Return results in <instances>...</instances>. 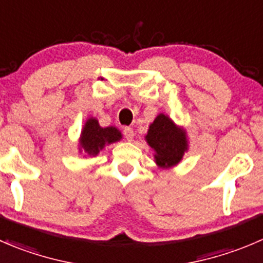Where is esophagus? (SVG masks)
<instances>
[{"label":"esophagus","mask_w":263,"mask_h":263,"mask_svg":"<svg viewBox=\"0 0 263 263\" xmlns=\"http://www.w3.org/2000/svg\"><path fill=\"white\" fill-rule=\"evenodd\" d=\"M123 135H124V137L128 140V141H131V140L134 139V129H132L131 127H124Z\"/></svg>","instance_id":"1"}]
</instances>
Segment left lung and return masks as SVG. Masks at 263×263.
Returning <instances> with one entry per match:
<instances>
[{
  "instance_id": "8db88e82",
  "label": "left lung",
  "mask_w": 263,
  "mask_h": 263,
  "mask_svg": "<svg viewBox=\"0 0 263 263\" xmlns=\"http://www.w3.org/2000/svg\"><path fill=\"white\" fill-rule=\"evenodd\" d=\"M145 140L155 152V163L160 168H171L178 164L187 152L186 132L173 123L165 114H159L147 129Z\"/></svg>"
}]
</instances>
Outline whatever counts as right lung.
Wrapping results in <instances>:
<instances>
[{
    "label": "right lung",
    "mask_w": 263,
    "mask_h": 263,
    "mask_svg": "<svg viewBox=\"0 0 263 263\" xmlns=\"http://www.w3.org/2000/svg\"><path fill=\"white\" fill-rule=\"evenodd\" d=\"M122 139V134L116 127H103L96 118H88L83 126L80 139V150H83L88 157H95L105 147Z\"/></svg>",
    "instance_id": "1"
}]
</instances>
